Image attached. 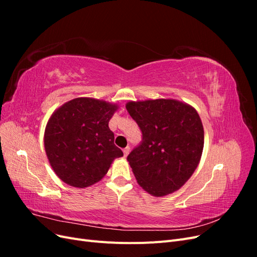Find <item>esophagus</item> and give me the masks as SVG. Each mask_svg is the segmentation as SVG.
<instances>
[{
    "label": "esophagus",
    "mask_w": 257,
    "mask_h": 257,
    "mask_svg": "<svg viewBox=\"0 0 257 257\" xmlns=\"http://www.w3.org/2000/svg\"><path fill=\"white\" fill-rule=\"evenodd\" d=\"M130 147H126V148H124L123 149V153H124V157H127L128 155V153H130Z\"/></svg>",
    "instance_id": "34e87169"
}]
</instances>
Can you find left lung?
I'll return each instance as SVG.
<instances>
[{
  "label": "left lung",
  "mask_w": 257,
  "mask_h": 257,
  "mask_svg": "<svg viewBox=\"0 0 257 257\" xmlns=\"http://www.w3.org/2000/svg\"><path fill=\"white\" fill-rule=\"evenodd\" d=\"M143 132L127 162L138 184L155 197L178 191L197 168L204 126L193 106L173 98L130 100L125 105Z\"/></svg>",
  "instance_id": "1"
}]
</instances>
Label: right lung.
<instances>
[{
  "mask_svg": "<svg viewBox=\"0 0 257 257\" xmlns=\"http://www.w3.org/2000/svg\"><path fill=\"white\" fill-rule=\"evenodd\" d=\"M118 104L77 97L54 110L46 124L45 151L64 183L84 189L100 181L123 152L114 145L108 123Z\"/></svg>",
  "mask_w": 257,
  "mask_h": 257,
  "instance_id": "obj_1",
  "label": "right lung"
}]
</instances>
